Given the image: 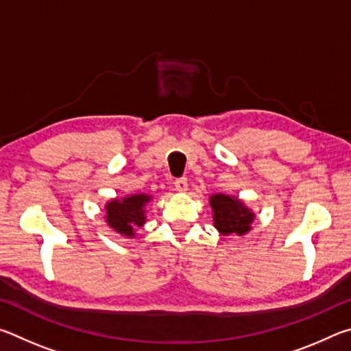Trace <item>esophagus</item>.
Instances as JSON below:
<instances>
[{"label": "esophagus", "mask_w": 351, "mask_h": 351, "mask_svg": "<svg viewBox=\"0 0 351 351\" xmlns=\"http://www.w3.org/2000/svg\"><path fill=\"white\" fill-rule=\"evenodd\" d=\"M175 189L178 192H186L189 189V184H187V178H178L175 181Z\"/></svg>", "instance_id": "1"}]
</instances>
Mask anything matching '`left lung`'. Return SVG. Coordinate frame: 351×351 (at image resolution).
Here are the masks:
<instances>
[{
  "label": "left lung",
  "mask_w": 351,
  "mask_h": 351,
  "mask_svg": "<svg viewBox=\"0 0 351 351\" xmlns=\"http://www.w3.org/2000/svg\"><path fill=\"white\" fill-rule=\"evenodd\" d=\"M210 206L213 210V223L223 235H243L251 229L254 213L246 209L241 201L219 193L210 198Z\"/></svg>",
  "instance_id": "8db88e82"
}]
</instances>
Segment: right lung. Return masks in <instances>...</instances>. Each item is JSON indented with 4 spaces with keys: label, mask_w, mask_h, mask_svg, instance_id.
Returning <instances> with one entry per match:
<instances>
[{
    "label": "right lung",
    "mask_w": 351,
    "mask_h": 351,
    "mask_svg": "<svg viewBox=\"0 0 351 351\" xmlns=\"http://www.w3.org/2000/svg\"><path fill=\"white\" fill-rule=\"evenodd\" d=\"M148 201H150V197L144 193L127 197L122 201L112 199L111 203L106 204V223L116 232L125 237H133L134 226L141 228L145 223L144 206Z\"/></svg>",
    "instance_id": "obj_1"
}]
</instances>
